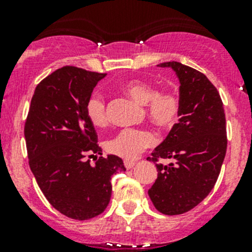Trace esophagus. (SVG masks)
I'll list each match as a JSON object with an SVG mask.
<instances>
[{"label": "esophagus", "instance_id": "obj_1", "mask_svg": "<svg viewBox=\"0 0 252 252\" xmlns=\"http://www.w3.org/2000/svg\"><path fill=\"white\" fill-rule=\"evenodd\" d=\"M124 166H126V169H131L134 166H135V162H133V161H124Z\"/></svg>", "mask_w": 252, "mask_h": 252}]
</instances>
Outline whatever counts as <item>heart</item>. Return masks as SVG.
<instances>
[{"label": "heart", "mask_w": 252, "mask_h": 252, "mask_svg": "<svg viewBox=\"0 0 252 252\" xmlns=\"http://www.w3.org/2000/svg\"><path fill=\"white\" fill-rule=\"evenodd\" d=\"M124 93L141 105L146 106L150 119L162 128H172L178 123L182 114V98L173 90L157 91L151 83L131 79L122 85ZM86 116L95 126H105L108 122L106 103L102 96L94 94L86 102ZM156 142L149 130L126 128L116 134L106 144V150L124 159H134L147 147Z\"/></svg>", "instance_id": "heart-1"}]
</instances>
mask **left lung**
Instances as JSON below:
<instances>
[{"instance_id":"8db88e82","label":"left lung","mask_w":252,"mask_h":252,"mask_svg":"<svg viewBox=\"0 0 252 252\" xmlns=\"http://www.w3.org/2000/svg\"><path fill=\"white\" fill-rule=\"evenodd\" d=\"M179 79L182 114L149 161L157 179L149 196L157 211L174 216L188 212L210 194L227 151L225 114L220 93L205 74L179 62H164ZM158 158L174 159L167 166Z\"/></svg>"}]
</instances>
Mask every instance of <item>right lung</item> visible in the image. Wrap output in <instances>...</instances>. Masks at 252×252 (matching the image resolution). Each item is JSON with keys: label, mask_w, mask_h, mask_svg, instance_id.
Returning a JSON list of instances; mask_svg holds the SVG:
<instances>
[{"label": "right lung", "mask_w": 252, "mask_h": 252, "mask_svg": "<svg viewBox=\"0 0 252 252\" xmlns=\"http://www.w3.org/2000/svg\"><path fill=\"white\" fill-rule=\"evenodd\" d=\"M105 73L65 65L37 84L24 126L29 166L45 197L78 220L101 215L111 200L112 175L126 171L118 156L102 155L86 102Z\"/></svg>", "instance_id": "1"}]
</instances>
